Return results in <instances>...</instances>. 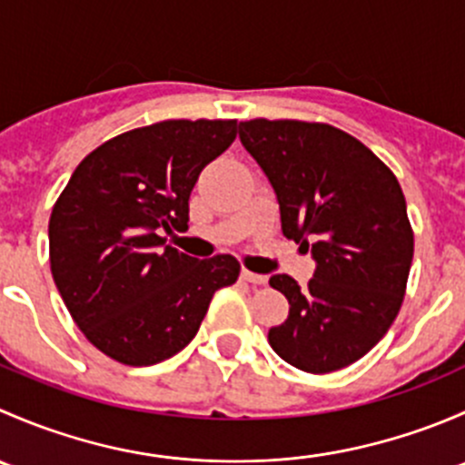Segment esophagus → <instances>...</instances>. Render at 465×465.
Returning a JSON list of instances; mask_svg holds the SVG:
<instances>
[{
	"label": "esophagus",
	"mask_w": 465,
	"mask_h": 465,
	"mask_svg": "<svg viewBox=\"0 0 465 465\" xmlns=\"http://www.w3.org/2000/svg\"><path fill=\"white\" fill-rule=\"evenodd\" d=\"M241 276L247 281V283H254V285H262L267 281L265 274H256V272H250V270H242Z\"/></svg>",
	"instance_id": "esophagus-1"
}]
</instances>
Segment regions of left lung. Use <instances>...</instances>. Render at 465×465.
I'll use <instances>...</instances> for the list:
<instances>
[{
    "instance_id": "8db88e82",
    "label": "left lung",
    "mask_w": 465,
    "mask_h": 465,
    "mask_svg": "<svg viewBox=\"0 0 465 465\" xmlns=\"http://www.w3.org/2000/svg\"><path fill=\"white\" fill-rule=\"evenodd\" d=\"M241 142L270 180L283 236L311 250L306 288L288 274V320L267 332L279 358L331 373L367 355L389 331L414 256V233L396 175L358 139L328 124L242 121Z\"/></svg>"
}]
</instances>
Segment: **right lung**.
<instances>
[{
    "label": "right lung",
    "instance_id": "1",
    "mask_svg": "<svg viewBox=\"0 0 465 465\" xmlns=\"http://www.w3.org/2000/svg\"><path fill=\"white\" fill-rule=\"evenodd\" d=\"M236 139V121H162L89 153L49 220L55 288L85 337L128 367H150L195 337L233 256L193 259L163 245L189 227L200 173Z\"/></svg>",
    "mask_w": 465,
    "mask_h": 465
}]
</instances>
